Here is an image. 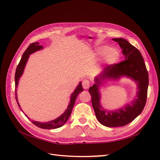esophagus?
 I'll return each mask as SVG.
<instances>
[{"label":"esophagus","mask_w":160,"mask_h":160,"mask_svg":"<svg viewBox=\"0 0 160 160\" xmlns=\"http://www.w3.org/2000/svg\"><path fill=\"white\" fill-rule=\"evenodd\" d=\"M82 85H83V88L85 89H88L89 88V85H90V83L88 80L87 79H84L82 82Z\"/></svg>","instance_id":"esophagus-1"}]
</instances>
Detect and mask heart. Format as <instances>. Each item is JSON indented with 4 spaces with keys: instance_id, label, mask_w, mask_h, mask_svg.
<instances>
[{
    "instance_id": "obj_1",
    "label": "heart",
    "mask_w": 160,
    "mask_h": 160,
    "mask_svg": "<svg viewBox=\"0 0 160 160\" xmlns=\"http://www.w3.org/2000/svg\"><path fill=\"white\" fill-rule=\"evenodd\" d=\"M95 55L97 57H102L103 63L105 66L109 67L113 65L119 59V53L115 49H112L109 46H101L97 48L95 51Z\"/></svg>"
}]
</instances>
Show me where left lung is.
Returning a JSON list of instances; mask_svg holds the SVG:
<instances>
[{
	"instance_id": "8db88e82",
	"label": "left lung",
	"mask_w": 160,
	"mask_h": 160,
	"mask_svg": "<svg viewBox=\"0 0 160 160\" xmlns=\"http://www.w3.org/2000/svg\"><path fill=\"white\" fill-rule=\"evenodd\" d=\"M118 42L125 61L105 67L95 77V84L89 88L92 105L99 122L108 128L122 127L131 123L141 114L146 105L149 84L148 72L139 51L123 38H114ZM127 77L137 85V96L129 104L114 110L102 108L100 103V87L108 81H118Z\"/></svg>"
}]
</instances>
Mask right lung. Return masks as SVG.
I'll return each instance as SVG.
<instances>
[{"instance_id": "add662e5", "label": "right lung", "mask_w": 160, "mask_h": 160, "mask_svg": "<svg viewBox=\"0 0 160 160\" xmlns=\"http://www.w3.org/2000/svg\"><path fill=\"white\" fill-rule=\"evenodd\" d=\"M43 49V47L41 45H39V43L38 42H35L31 43V44L28 47L27 49H26V51H25V52L23 53V55L22 56L21 59L19 62V63L16 69V72H15V76H14V81H15V98H16V100L17 104L18 105L19 108L22 111L21 105L19 104L18 101V98H17V86L18 85V81L19 79H20L22 75L24 70H25V66L27 65V62L28 61V58H29L30 55H31L32 53L35 52L36 51H38L39 50H41ZM82 82H79V85L76 87L75 89L74 90V91L71 94L70 96V101H69V103L68 107L65 109V112L61 114L59 117L57 118L56 119L49 121V122H36V121L32 120L31 122L33 124H35V125H37V127L42 128V129H56V128H59L62 127L66 122L69 119L70 115L71 114L72 108H73V106L75 105V100L77 97L78 96V95L83 91V87H82L81 85ZM23 112V111H22ZM26 117H27L28 119H30L28 116L25 114Z\"/></svg>"}]
</instances>
